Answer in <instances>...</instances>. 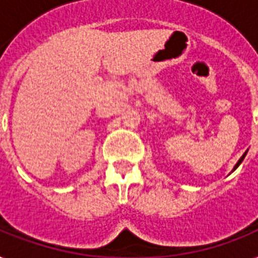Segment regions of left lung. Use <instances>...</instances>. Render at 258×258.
<instances>
[{"label": "left lung", "instance_id": "8db88e82", "mask_svg": "<svg viewBox=\"0 0 258 258\" xmlns=\"http://www.w3.org/2000/svg\"><path fill=\"white\" fill-rule=\"evenodd\" d=\"M246 153H248V151H245V153H244V155H242V157H241L240 159H238V162H237V163H236V166H234V167H233V170H232V171H234V170H236L237 167H238V166L241 165V163H242V161H244V159H245V157H246Z\"/></svg>", "mask_w": 258, "mask_h": 258}]
</instances>
